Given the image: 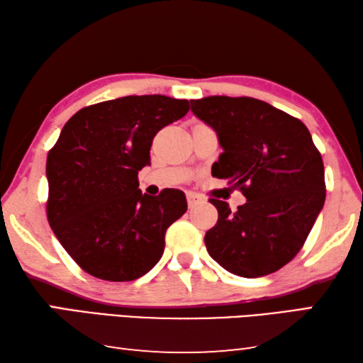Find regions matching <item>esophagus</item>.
<instances>
[{"instance_id": "34e87169", "label": "esophagus", "mask_w": 363, "mask_h": 363, "mask_svg": "<svg viewBox=\"0 0 363 363\" xmlns=\"http://www.w3.org/2000/svg\"><path fill=\"white\" fill-rule=\"evenodd\" d=\"M203 201H204V200L201 199L200 195L192 194V192L187 194V204H189V208H194V206H196V204H200V203H203Z\"/></svg>"}]
</instances>
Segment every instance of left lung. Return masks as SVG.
<instances>
[{
  "instance_id": "obj_1",
  "label": "left lung",
  "mask_w": 363,
  "mask_h": 363,
  "mask_svg": "<svg viewBox=\"0 0 363 363\" xmlns=\"http://www.w3.org/2000/svg\"><path fill=\"white\" fill-rule=\"evenodd\" d=\"M192 113L216 130L223 152L211 173L240 189L238 211L211 199L219 219L204 235L209 255L241 278L278 272L305 245L324 208V163L305 123L249 96H206Z\"/></svg>"
}]
</instances>
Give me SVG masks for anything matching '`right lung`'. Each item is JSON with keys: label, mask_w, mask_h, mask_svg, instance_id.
<instances>
[{"label": "right lung", "mask_w": 363, "mask_h": 363, "mask_svg": "<svg viewBox=\"0 0 363 363\" xmlns=\"http://www.w3.org/2000/svg\"><path fill=\"white\" fill-rule=\"evenodd\" d=\"M187 113V100L130 95L84 108L65 123L45 163L48 219L84 272L133 281L162 259L167 228L187 200L177 189L143 194L138 171L150 164L154 136Z\"/></svg>", "instance_id": "1"}]
</instances>
